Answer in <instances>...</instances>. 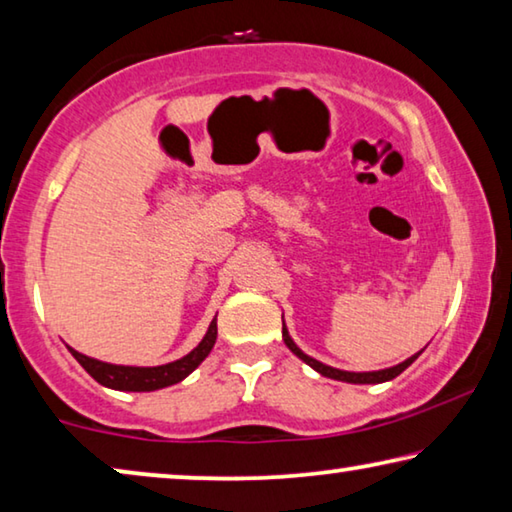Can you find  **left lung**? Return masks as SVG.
Listing matches in <instances>:
<instances>
[{
	"mask_svg": "<svg viewBox=\"0 0 512 512\" xmlns=\"http://www.w3.org/2000/svg\"><path fill=\"white\" fill-rule=\"evenodd\" d=\"M282 339H285V344H287V348H289L291 353L298 355V358L303 360L305 364H310V367H312L314 371H319L321 376L332 378V380H342V383H353V385H376V383H387V380L396 378V376H399V373H403L405 369H408L410 364L419 358V353L424 351V348H421V351H419L417 355H412V358H408L405 362L396 364V367L380 369V371H362V373H355V371H342V369L328 367V364H323V362H319V360L310 358V355H305V353L300 351V348L294 344V339L289 337V330L285 328V323H282Z\"/></svg>",
	"mask_w": 512,
	"mask_h": 512,
	"instance_id": "obj_1",
	"label": "left lung"
}]
</instances>
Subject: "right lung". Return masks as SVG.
Listing matches in <instances>:
<instances>
[{"instance_id": "add662e5", "label": "right lung", "mask_w": 512, "mask_h": 512, "mask_svg": "<svg viewBox=\"0 0 512 512\" xmlns=\"http://www.w3.org/2000/svg\"><path fill=\"white\" fill-rule=\"evenodd\" d=\"M216 319L209 323L207 335L202 337V342L193 348L184 358L161 364V367H123V364H109L88 358V355L77 353L75 348H70V353L75 355V360L84 367L97 383L111 389H120V392H154V389L175 385L184 380L189 373L198 367V364L207 358L216 344Z\"/></svg>"}]
</instances>
